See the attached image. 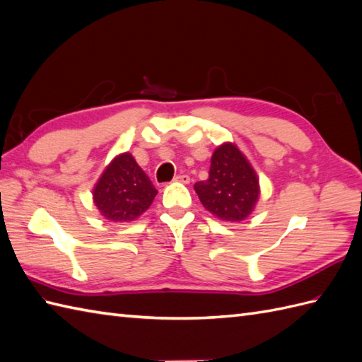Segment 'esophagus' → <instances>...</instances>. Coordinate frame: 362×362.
Here are the masks:
<instances>
[{
  "instance_id": "esophagus-1",
  "label": "esophagus",
  "mask_w": 362,
  "mask_h": 362,
  "mask_svg": "<svg viewBox=\"0 0 362 362\" xmlns=\"http://www.w3.org/2000/svg\"><path fill=\"white\" fill-rule=\"evenodd\" d=\"M174 180H175V182H180V183H189V175H187V174H179V175L174 177Z\"/></svg>"
}]
</instances>
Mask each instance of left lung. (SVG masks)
I'll return each mask as SVG.
<instances>
[{
  "instance_id": "8db88e82",
  "label": "left lung",
  "mask_w": 362,
  "mask_h": 362,
  "mask_svg": "<svg viewBox=\"0 0 362 362\" xmlns=\"http://www.w3.org/2000/svg\"><path fill=\"white\" fill-rule=\"evenodd\" d=\"M202 205L224 221H243L250 214L259 194L258 177L233 144H222L211 157L209 179L197 182Z\"/></svg>"
}]
</instances>
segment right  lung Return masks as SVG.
I'll use <instances>...</instances> for the list:
<instances>
[{"label":"right lung","instance_id":"add662e5","mask_svg":"<svg viewBox=\"0 0 362 362\" xmlns=\"http://www.w3.org/2000/svg\"><path fill=\"white\" fill-rule=\"evenodd\" d=\"M157 189L130 153H122L107 166L96 183L93 199L107 219L134 221L149 209Z\"/></svg>","mask_w":362,"mask_h":362}]
</instances>
